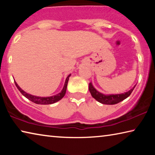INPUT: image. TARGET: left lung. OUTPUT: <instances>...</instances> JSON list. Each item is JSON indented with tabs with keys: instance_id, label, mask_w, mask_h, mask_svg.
<instances>
[{
	"instance_id": "8db88e82",
	"label": "left lung",
	"mask_w": 155,
	"mask_h": 155,
	"mask_svg": "<svg viewBox=\"0 0 155 155\" xmlns=\"http://www.w3.org/2000/svg\"><path fill=\"white\" fill-rule=\"evenodd\" d=\"M135 85L131 90L127 92L120 94H109V95H105L99 91H97L91 83H89V90H90L91 96L94 98H95L99 103L105 104H115L122 101L123 100L128 98L130 95L132 91L134 90Z\"/></svg>"
}]
</instances>
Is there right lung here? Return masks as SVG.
<instances>
[{
	"label": "right lung",
	"instance_id": "obj_1",
	"mask_svg": "<svg viewBox=\"0 0 155 155\" xmlns=\"http://www.w3.org/2000/svg\"><path fill=\"white\" fill-rule=\"evenodd\" d=\"M70 75L71 74L68 75V77L66 78V80H65V82L64 84V87L63 88V90L61 92L59 93L58 94H56V95L50 96V97H38V96L31 95V94L26 93L25 91H23L22 89L18 85V84L16 83L15 81H14V82L15 84V86H16L17 88L18 89V90L20 91L21 94H22L24 96H25L27 99L29 100V101H32L33 103L35 104H53L54 103H56V102L60 101L61 98H64V96L65 94V92H66L68 82V80H69V77H70Z\"/></svg>",
	"mask_w": 155,
	"mask_h": 155
}]
</instances>
